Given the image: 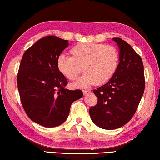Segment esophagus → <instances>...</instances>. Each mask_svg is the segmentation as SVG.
<instances>
[{
  "label": "esophagus",
  "mask_w": 160,
  "mask_h": 160,
  "mask_svg": "<svg viewBox=\"0 0 160 160\" xmlns=\"http://www.w3.org/2000/svg\"><path fill=\"white\" fill-rule=\"evenodd\" d=\"M82 92H83V94H84L85 95H88V94H89V93L90 92V90H83Z\"/></svg>",
  "instance_id": "obj_1"
}]
</instances>
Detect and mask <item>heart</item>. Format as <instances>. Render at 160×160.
Returning <instances> with one entry per match:
<instances>
[{
	"label": "heart",
	"mask_w": 160,
	"mask_h": 160,
	"mask_svg": "<svg viewBox=\"0 0 160 160\" xmlns=\"http://www.w3.org/2000/svg\"><path fill=\"white\" fill-rule=\"evenodd\" d=\"M72 56L65 53L58 58V68L70 80H77L83 69L85 74L75 85L88 88L93 84L102 85L110 80L118 65L119 55L112 45L83 42L71 49Z\"/></svg>",
	"instance_id": "obj_1"
}]
</instances>
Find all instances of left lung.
<instances>
[{
  "instance_id": "8db88e82",
  "label": "left lung",
  "mask_w": 160,
  "mask_h": 160,
  "mask_svg": "<svg viewBox=\"0 0 160 160\" xmlns=\"http://www.w3.org/2000/svg\"><path fill=\"white\" fill-rule=\"evenodd\" d=\"M112 40L120 50V62L109 82L93 90L98 100L89 111L93 122L105 130L121 128L131 120L145 86L141 57L125 40Z\"/></svg>"
}]
</instances>
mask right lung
<instances>
[{
    "label": "right lung",
    "mask_w": 160,
    "mask_h": 160,
    "mask_svg": "<svg viewBox=\"0 0 160 160\" xmlns=\"http://www.w3.org/2000/svg\"><path fill=\"white\" fill-rule=\"evenodd\" d=\"M69 43L54 35L35 42L24 52L17 77L18 89L25 112L30 120L54 128L67 120L80 90L65 89L68 80L58 68L57 60Z\"/></svg>",
    "instance_id": "right-lung-1"
}]
</instances>
